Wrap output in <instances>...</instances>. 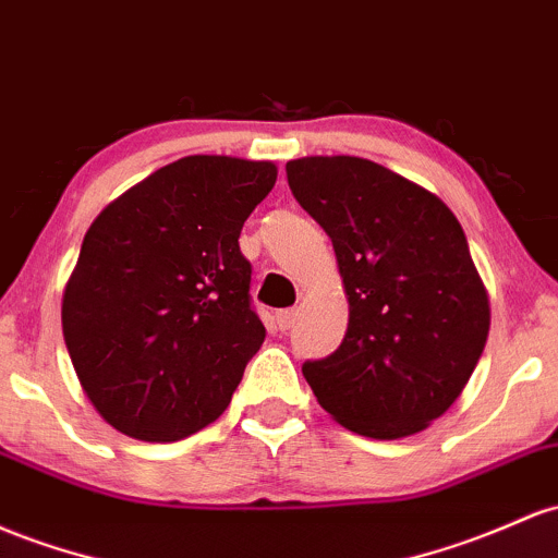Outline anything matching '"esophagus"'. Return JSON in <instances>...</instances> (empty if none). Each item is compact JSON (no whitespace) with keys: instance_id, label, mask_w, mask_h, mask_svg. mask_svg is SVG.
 <instances>
[{"instance_id":"1","label":"esophagus","mask_w":558,"mask_h":558,"mask_svg":"<svg viewBox=\"0 0 558 558\" xmlns=\"http://www.w3.org/2000/svg\"><path fill=\"white\" fill-rule=\"evenodd\" d=\"M293 323H296V310H280L275 312V326H278L280 330H291Z\"/></svg>"}]
</instances>
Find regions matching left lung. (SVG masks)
Segmentation results:
<instances>
[{
  "label": "left lung",
  "instance_id": "8db88e82",
  "mask_svg": "<svg viewBox=\"0 0 558 558\" xmlns=\"http://www.w3.org/2000/svg\"><path fill=\"white\" fill-rule=\"evenodd\" d=\"M289 187L328 232L344 278V341L302 365L317 402L373 439L421 432L458 400L485 349L489 302L448 206L357 156L286 163Z\"/></svg>",
  "mask_w": 558,
  "mask_h": 558
}]
</instances>
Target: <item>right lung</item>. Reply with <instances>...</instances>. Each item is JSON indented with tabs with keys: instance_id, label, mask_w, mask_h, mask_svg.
<instances>
[{
	"instance_id": "obj_1",
	"label": "right lung",
	"mask_w": 558,
	"mask_h": 558,
	"mask_svg": "<svg viewBox=\"0 0 558 558\" xmlns=\"http://www.w3.org/2000/svg\"><path fill=\"white\" fill-rule=\"evenodd\" d=\"M272 161L185 156L108 204L63 293V336L89 402L145 442L217 421L265 341L238 238Z\"/></svg>"
}]
</instances>
